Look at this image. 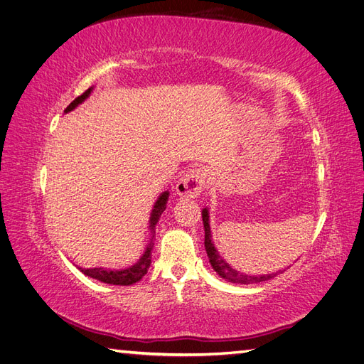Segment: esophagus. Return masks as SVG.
Masks as SVG:
<instances>
[{
	"instance_id": "1",
	"label": "esophagus",
	"mask_w": 364,
	"mask_h": 364,
	"mask_svg": "<svg viewBox=\"0 0 364 364\" xmlns=\"http://www.w3.org/2000/svg\"><path fill=\"white\" fill-rule=\"evenodd\" d=\"M208 183V174L203 168H193L186 171L179 182L176 183V193L185 199H190V197L200 196V193L206 188Z\"/></svg>"
}]
</instances>
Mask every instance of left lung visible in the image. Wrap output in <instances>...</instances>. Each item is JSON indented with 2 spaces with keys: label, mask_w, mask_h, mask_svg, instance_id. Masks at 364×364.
Wrapping results in <instances>:
<instances>
[{
  "label": "left lung",
  "mask_w": 364,
  "mask_h": 364,
  "mask_svg": "<svg viewBox=\"0 0 364 364\" xmlns=\"http://www.w3.org/2000/svg\"><path fill=\"white\" fill-rule=\"evenodd\" d=\"M202 218H203V228H205V249L208 253L209 262H211L213 269L217 272L220 278H223L228 282H234V284H258V282L269 281L279 273V272H277V273H267V274H245V273L232 269L230 264H228L222 257H220L218 250L215 249V246L213 243L211 228H209V209L208 208H203Z\"/></svg>",
  "instance_id": "8db88e82"
}]
</instances>
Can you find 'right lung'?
<instances>
[{"instance_id":"1","label":"right lung","mask_w":364,"mask_h":364,"mask_svg":"<svg viewBox=\"0 0 364 364\" xmlns=\"http://www.w3.org/2000/svg\"><path fill=\"white\" fill-rule=\"evenodd\" d=\"M92 92V87L90 90L85 91L80 97H77L74 102H71V105L65 109V112H71L73 109H75L80 103H83L87 97L91 95ZM168 191H164L159 197L158 200L153 205V209L150 213V220H149V228H150V232H151V238H150V243L147 245L144 253H142V257L134 264V266H130L127 269H103V267H94V269H82L79 267V270L86 274V277L94 278L97 281H102L105 284H111V285H132L138 282L139 279H142V277L147 273L150 264H151V249H153V237H155V228L156 223L159 222V217L162 215V213L165 211V208H167V202H168Z\"/></svg>"}]
</instances>
